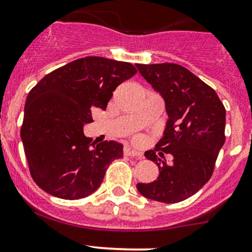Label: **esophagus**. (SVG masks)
<instances>
[{
  "label": "esophagus",
  "instance_id": "esophagus-1",
  "mask_svg": "<svg viewBox=\"0 0 252 252\" xmlns=\"http://www.w3.org/2000/svg\"><path fill=\"white\" fill-rule=\"evenodd\" d=\"M124 154H125V156H129V158H137L138 159H143L142 154L138 153L136 150H132L131 148L124 149Z\"/></svg>",
  "mask_w": 252,
  "mask_h": 252
}]
</instances>
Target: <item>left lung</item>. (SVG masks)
I'll return each mask as SVG.
<instances>
[{
	"label": "left lung",
	"mask_w": 252,
	"mask_h": 252,
	"mask_svg": "<svg viewBox=\"0 0 252 252\" xmlns=\"http://www.w3.org/2000/svg\"><path fill=\"white\" fill-rule=\"evenodd\" d=\"M136 66L163 97L168 114L163 137L154 150L145 153V158L158 166V178L153 183L137 184V189L153 201L181 202L193 196L212 178L226 140V109L214 89L180 64ZM156 151L170 153L173 163L161 161Z\"/></svg>",
	"instance_id": "1"
}]
</instances>
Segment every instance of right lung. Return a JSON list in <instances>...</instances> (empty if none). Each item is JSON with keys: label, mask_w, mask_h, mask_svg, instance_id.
<instances>
[{"label": "right lung", "mask_w": 252, "mask_h": 252, "mask_svg": "<svg viewBox=\"0 0 252 252\" xmlns=\"http://www.w3.org/2000/svg\"><path fill=\"white\" fill-rule=\"evenodd\" d=\"M137 73L132 63L88 56L50 72L26 98L20 136L30 173L43 191L80 199L99 188L108 166L123 158V144H91L83 126L91 110L105 109L113 91Z\"/></svg>", "instance_id": "add662e5"}]
</instances>
